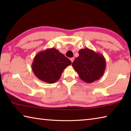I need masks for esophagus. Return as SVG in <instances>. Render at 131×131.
<instances>
[{"instance_id":"1","label":"esophagus","mask_w":131,"mask_h":131,"mask_svg":"<svg viewBox=\"0 0 131 131\" xmlns=\"http://www.w3.org/2000/svg\"><path fill=\"white\" fill-rule=\"evenodd\" d=\"M74 58H70L71 62H73V61H74Z\"/></svg>"}]
</instances>
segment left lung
<instances>
[{
	"mask_svg": "<svg viewBox=\"0 0 131 131\" xmlns=\"http://www.w3.org/2000/svg\"><path fill=\"white\" fill-rule=\"evenodd\" d=\"M79 56L74 59L72 66L82 80L92 83L103 76L106 69V60L101 53L88 48L81 49Z\"/></svg>",
	"mask_w": 131,
	"mask_h": 131,
	"instance_id": "1",
	"label": "left lung"
}]
</instances>
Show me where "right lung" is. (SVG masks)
Here are the masks:
<instances>
[{"mask_svg":"<svg viewBox=\"0 0 131 131\" xmlns=\"http://www.w3.org/2000/svg\"><path fill=\"white\" fill-rule=\"evenodd\" d=\"M71 63L72 62L58 50L47 48L36 55L32 69L39 80L52 84L58 80L63 70Z\"/></svg>","mask_w":131,"mask_h":131,"instance_id":"obj_1","label":"right lung"}]
</instances>
